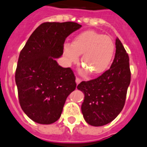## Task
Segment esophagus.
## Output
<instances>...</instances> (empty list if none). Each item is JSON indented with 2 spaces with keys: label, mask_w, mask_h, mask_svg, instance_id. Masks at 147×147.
Returning <instances> with one entry per match:
<instances>
[{
  "label": "esophagus",
  "mask_w": 147,
  "mask_h": 147,
  "mask_svg": "<svg viewBox=\"0 0 147 147\" xmlns=\"http://www.w3.org/2000/svg\"><path fill=\"white\" fill-rule=\"evenodd\" d=\"M75 82H76L77 85H78V84H79V83H80V82H81V79H80V78H76V80H75Z\"/></svg>",
  "instance_id": "obj_1"
}]
</instances>
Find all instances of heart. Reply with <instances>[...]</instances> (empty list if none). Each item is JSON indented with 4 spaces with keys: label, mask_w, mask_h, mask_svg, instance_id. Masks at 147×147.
<instances>
[{
    "label": "heart",
    "mask_w": 147,
    "mask_h": 147,
    "mask_svg": "<svg viewBox=\"0 0 147 147\" xmlns=\"http://www.w3.org/2000/svg\"><path fill=\"white\" fill-rule=\"evenodd\" d=\"M115 53L113 39L94 30H86L75 37L72 44L65 43L63 54L69 63H78L82 55L83 72L89 71L96 76L103 74L110 66Z\"/></svg>",
    "instance_id": "1"
}]
</instances>
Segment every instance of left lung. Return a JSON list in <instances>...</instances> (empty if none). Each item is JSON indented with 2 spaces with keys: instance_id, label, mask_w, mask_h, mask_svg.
Returning <instances> with one entry per match:
<instances>
[{
  "instance_id": "left-lung-1",
  "label": "left lung",
  "mask_w": 147,
  "mask_h": 147,
  "mask_svg": "<svg viewBox=\"0 0 147 147\" xmlns=\"http://www.w3.org/2000/svg\"><path fill=\"white\" fill-rule=\"evenodd\" d=\"M110 68L94 80L83 81L78 86L85 97L81 106L86 123L93 126L108 124L117 117L125 102L131 83L129 57L118 38Z\"/></svg>"
}]
</instances>
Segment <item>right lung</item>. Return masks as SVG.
<instances>
[{
    "label": "right lung",
    "instance_id": "add662e5",
    "mask_svg": "<svg viewBox=\"0 0 147 147\" xmlns=\"http://www.w3.org/2000/svg\"><path fill=\"white\" fill-rule=\"evenodd\" d=\"M81 27L72 22L42 23L20 52L15 73L18 96L22 110L35 123L58 120L76 88L72 69L59 65L56 59L63 54L66 38Z\"/></svg>",
    "mask_w": 147,
    "mask_h": 147
}]
</instances>
